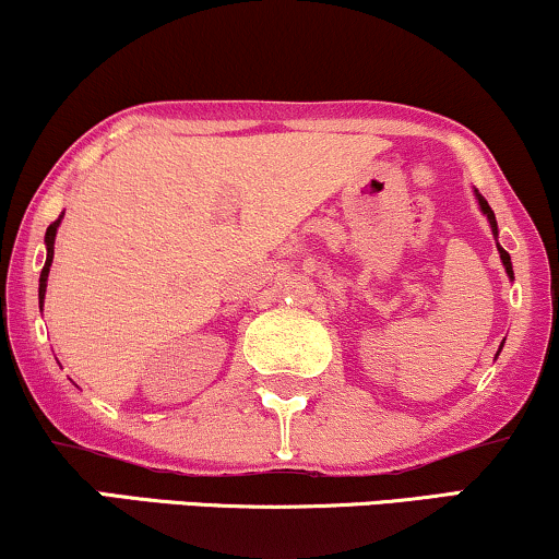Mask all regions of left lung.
<instances>
[{
  "instance_id": "1",
  "label": "left lung",
  "mask_w": 559,
  "mask_h": 559,
  "mask_svg": "<svg viewBox=\"0 0 559 559\" xmlns=\"http://www.w3.org/2000/svg\"><path fill=\"white\" fill-rule=\"evenodd\" d=\"M475 198H477V206H479V211H483V214L487 216V222H490V229H492V237H496V245H498V252H500V263H503V267H506V273H508V278L513 281V263H511V255H508V252L503 250V247H500V242H498V222H496V214H492V209L487 206V201L483 195L477 193L475 190ZM500 350H503V345H500L498 348V353H496V358L500 356Z\"/></svg>"
}]
</instances>
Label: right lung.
Returning <instances> with one entry per match:
<instances>
[{"label": "right lung", "mask_w": 559, "mask_h": 559, "mask_svg": "<svg viewBox=\"0 0 559 559\" xmlns=\"http://www.w3.org/2000/svg\"><path fill=\"white\" fill-rule=\"evenodd\" d=\"M63 214L56 218L51 227L46 229V265L44 271H40V281H38V304L44 307V299H46V286H48V271H51V263H53V242H56V231H59V224H61Z\"/></svg>", "instance_id": "right-lung-1"}]
</instances>
